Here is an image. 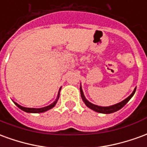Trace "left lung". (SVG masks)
<instances>
[{
  "label": "left lung",
  "mask_w": 147,
  "mask_h": 147,
  "mask_svg": "<svg viewBox=\"0 0 147 147\" xmlns=\"http://www.w3.org/2000/svg\"><path fill=\"white\" fill-rule=\"evenodd\" d=\"M136 88H135V90H134V91L132 92V94H131L129 97H127L126 99H124L123 102H120V103H117V104H116V105L109 106V107H102V106H98V105H94V104H92V103H90V102H88V101L85 98V97H84V94H83V90H82V88H81V87H80V94H81V97H82V98H83V102H84V103L86 104V105L87 106V107H89V108L91 109L92 110L95 111V112H98V113H100L109 114V113H114V112H117V111H118L121 108H123V106L127 104V102H128L130 99L131 98V97L134 95V94H135V92H136Z\"/></svg>",
  "instance_id": "8db88e82"
}]
</instances>
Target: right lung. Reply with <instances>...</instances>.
Instances as JSON below:
<instances>
[{
    "mask_svg": "<svg viewBox=\"0 0 147 147\" xmlns=\"http://www.w3.org/2000/svg\"><path fill=\"white\" fill-rule=\"evenodd\" d=\"M59 96H60V94H58L57 98L56 99V101H55L53 103H52L51 105H48V106H46V107H43V108H40V109L26 108V107H23V106L20 105L19 104H17L16 102H15V104L16 105V106H18L19 108L20 109L25 111V112H27V113H43V112H45V111H47V110H49V109H52L53 107H54L55 105H56V104H57V100H58V98H59Z\"/></svg>",
    "mask_w": 147,
    "mask_h": 147,
    "instance_id": "add662e5",
    "label": "right lung"
}]
</instances>
